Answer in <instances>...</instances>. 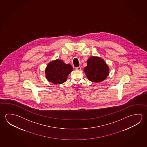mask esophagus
Wrapping results in <instances>:
<instances>
[{"instance_id": "esophagus-1", "label": "esophagus", "mask_w": 147, "mask_h": 147, "mask_svg": "<svg viewBox=\"0 0 147 147\" xmlns=\"http://www.w3.org/2000/svg\"><path fill=\"white\" fill-rule=\"evenodd\" d=\"M75 70H81V67H75Z\"/></svg>"}]
</instances>
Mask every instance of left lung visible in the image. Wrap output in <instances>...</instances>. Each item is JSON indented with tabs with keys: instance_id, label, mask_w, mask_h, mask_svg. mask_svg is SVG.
<instances>
[{
	"instance_id": "obj_1",
	"label": "left lung",
	"mask_w": 147,
	"mask_h": 147,
	"mask_svg": "<svg viewBox=\"0 0 147 147\" xmlns=\"http://www.w3.org/2000/svg\"><path fill=\"white\" fill-rule=\"evenodd\" d=\"M87 66L84 72L88 79L92 82H100L109 75V67L104 60L98 57H91L87 61Z\"/></svg>"
}]
</instances>
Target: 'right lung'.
<instances>
[{"label":"right lung","mask_w":147,"mask_h":147,"mask_svg":"<svg viewBox=\"0 0 147 147\" xmlns=\"http://www.w3.org/2000/svg\"><path fill=\"white\" fill-rule=\"evenodd\" d=\"M73 68L70 64H65L62 60L57 59L49 62L45 69L47 80L54 84H61L67 79L68 75Z\"/></svg>","instance_id":"add662e5"}]
</instances>
